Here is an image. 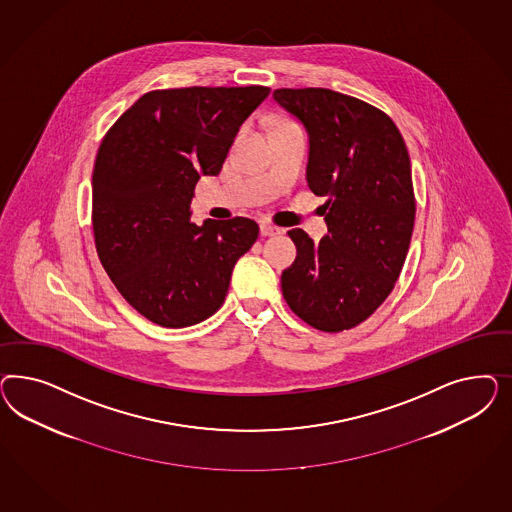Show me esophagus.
Listing matches in <instances>:
<instances>
[{"mask_svg": "<svg viewBox=\"0 0 512 512\" xmlns=\"http://www.w3.org/2000/svg\"><path fill=\"white\" fill-rule=\"evenodd\" d=\"M281 233V229L276 227V225H270V223H263L261 225V234L263 236H276V234Z\"/></svg>", "mask_w": 512, "mask_h": 512, "instance_id": "1", "label": "esophagus"}]
</instances>
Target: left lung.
<instances>
[{
  "label": "left lung",
  "mask_w": 512,
  "mask_h": 512,
  "mask_svg": "<svg viewBox=\"0 0 512 512\" xmlns=\"http://www.w3.org/2000/svg\"><path fill=\"white\" fill-rule=\"evenodd\" d=\"M274 101L308 133L306 180L326 197L328 234L289 231L295 263L281 291L323 332L360 325L394 289L415 225L411 161L398 127L372 105L325 88L276 90Z\"/></svg>",
  "instance_id": "8db88e82"
}]
</instances>
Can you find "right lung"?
I'll return each mask as SVG.
<instances>
[{"label":"right lung","instance_id":"right-lung-1","mask_svg":"<svg viewBox=\"0 0 512 512\" xmlns=\"http://www.w3.org/2000/svg\"><path fill=\"white\" fill-rule=\"evenodd\" d=\"M270 88H180L142 95L101 142L92 176L93 236L120 295L165 328L197 325L229 291L259 236L248 217L191 223L193 191L217 176Z\"/></svg>","mask_w":512,"mask_h":512}]
</instances>
